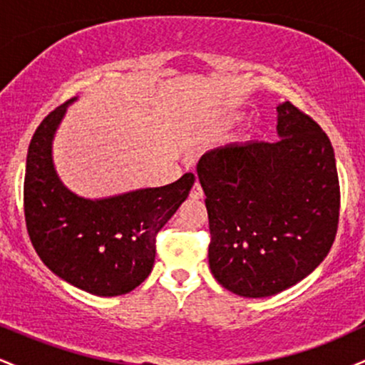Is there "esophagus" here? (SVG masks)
Masks as SVG:
<instances>
[{"label": "esophagus", "mask_w": 365, "mask_h": 365, "mask_svg": "<svg viewBox=\"0 0 365 365\" xmlns=\"http://www.w3.org/2000/svg\"><path fill=\"white\" fill-rule=\"evenodd\" d=\"M204 197V192H202V187L199 185V182L194 183V187H192L190 190V199L192 200H200Z\"/></svg>", "instance_id": "1"}]
</instances>
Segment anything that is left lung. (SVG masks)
<instances>
[{"mask_svg":"<svg viewBox=\"0 0 365 365\" xmlns=\"http://www.w3.org/2000/svg\"><path fill=\"white\" fill-rule=\"evenodd\" d=\"M274 142L209 150L197 163L209 217V267L249 299L276 295L311 274L333 245L340 182L333 145L290 101Z\"/></svg>","mask_w":365,"mask_h":365,"instance_id":"obj_1","label":"left lung"}]
</instances>
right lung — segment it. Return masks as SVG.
<instances>
[{
	"label": "right lung",
	"mask_w": 365,
	"mask_h": 365,
	"mask_svg": "<svg viewBox=\"0 0 365 365\" xmlns=\"http://www.w3.org/2000/svg\"><path fill=\"white\" fill-rule=\"evenodd\" d=\"M72 101L41 121L29 145L25 225L37 255L54 274L92 295H125L149 276L158 232L187 199L195 177L185 173L170 185L108 199L75 195L60 182L51 158L54 132Z\"/></svg>",
	"instance_id": "add662e5"
}]
</instances>
